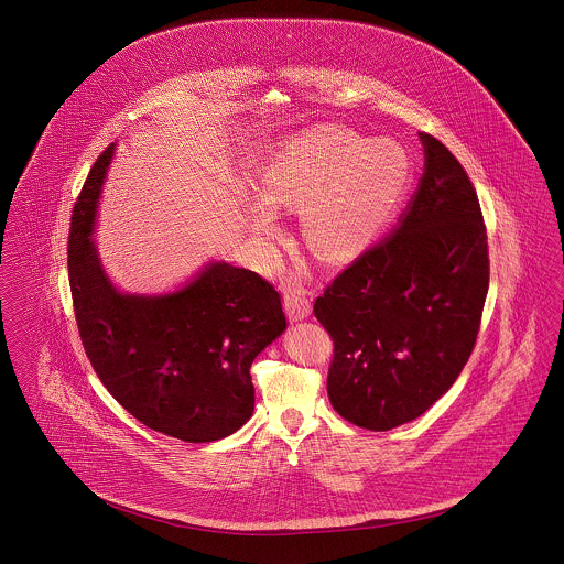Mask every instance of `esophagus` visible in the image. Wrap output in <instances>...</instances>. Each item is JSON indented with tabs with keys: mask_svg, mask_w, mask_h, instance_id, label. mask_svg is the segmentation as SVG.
<instances>
[{
	"mask_svg": "<svg viewBox=\"0 0 564 564\" xmlns=\"http://www.w3.org/2000/svg\"><path fill=\"white\" fill-rule=\"evenodd\" d=\"M283 300H285V308L290 319H304L311 315L313 311V295L302 285V283H290L283 290Z\"/></svg>",
	"mask_w": 564,
	"mask_h": 564,
	"instance_id": "obj_1",
	"label": "esophagus"
}]
</instances>
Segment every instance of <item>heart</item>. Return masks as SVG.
<instances>
[{"instance_id":"1","label":"heart","mask_w":564,"mask_h":564,"mask_svg":"<svg viewBox=\"0 0 564 564\" xmlns=\"http://www.w3.org/2000/svg\"><path fill=\"white\" fill-rule=\"evenodd\" d=\"M410 162L393 141L322 127L290 141L262 173V200L249 207L260 241L276 239L270 207L302 210L308 245L325 260L361 251L393 214Z\"/></svg>"}]
</instances>
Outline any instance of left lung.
Wrapping results in <instances>:
<instances>
[{
    "instance_id": "obj_1",
    "label": "left lung",
    "mask_w": 564,
    "mask_h": 564,
    "mask_svg": "<svg viewBox=\"0 0 564 564\" xmlns=\"http://www.w3.org/2000/svg\"><path fill=\"white\" fill-rule=\"evenodd\" d=\"M425 173L398 228L315 300L332 336L327 395L361 430L419 419L465 368L488 294V242L476 188L455 154L421 133Z\"/></svg>"
}]
</instances>
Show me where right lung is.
Masks as SVG:
<instances>
[{
  "label": "right lung",
  "mask_w": 564,
  "mask_h": 564,
  "mask_svg": "<svg viewBox=\"0 0 564 564\" xmlns=\"http://www.w3.org/2000/svg\"><path fill=\"white\" fill-rule=\"evenodd\" d=\"M111 152L93 164L67 239L82 347L113 400L145 427L192 444L221 440L253 412L249 368L288 327L281 294L258 272L226 262L177 294L116 292L90 241Z\"/></svg>",
  "instance_id": "1"
}]
</instances>
